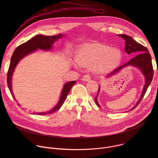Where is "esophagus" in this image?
I'll use <instances>...</instances> for the list:
<instances>
[{"label": "esophagus", "mask_w": 158, "mask_h": 158, "mask_svg": "<svg viewBox=\"0 0 158 158\" xmlns=\"http://www.w3.org/2000/svg\"><path fill=\"white\" fill-rule=\"evenodd\" d=\"M82 79L83 81L87 82V81H89L91 80V77H90V76L89 74H85V76H84V77H82Z\"/></svg>", "instance_id": "1"}]
</instances>
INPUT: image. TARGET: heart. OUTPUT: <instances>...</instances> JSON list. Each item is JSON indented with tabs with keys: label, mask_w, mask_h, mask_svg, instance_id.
Listing matches in <instances>:
<instances>
[{
	"label": "heart",
	"mask_w": 158,
	"mask_h": 158,
	"mask_svg": "<svg viewBox=\"0 0 158 158\" xmlns=\"http://www.w3.org/2000/svg\"><path fill=\"white\" fill-rule=\"evenodd\" d=\"M78 65L84 68L93 69L99 74H105L114 70L122 60L121 51L107 44L91 42L81 44L76 54Z\"/></svg>",
	"instance_id": "heart-1"
}]
</instances>
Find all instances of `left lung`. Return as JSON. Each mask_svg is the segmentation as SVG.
Instances as JSON below:
<instances>
[{"label": "left lung", "mask_w": 158, "mask_h": 158, "mask_svg": "<svg viewBox=\"0 0 158 158\" xmlns=\"http://www.w3.org/2000/svg\"><path fill=\"white\" fill-rule=\"evenodd\" d=\"M119 37H121L123 39L125 40V52L127 54H130L132 53H140L139 54H138L137 56L131 59L129 62H127L126 64L119 66L114 71H112L111 73H110L109 75H107V77H110L113 75H115L118 74L120 71H121L123 69L125 68L127 66H133L136 67V68L139 69L143 74L144 76L145 79V84L143 87V91L141 94V96L139 98V99L137 103L132 108H131L129 110L134 109L136 107L138 104L141 102L142 99L143 98L147 89L150 85L152 77H153V68L152 65V60L151 55L148 50V49L143 46V45L140 44L139 43L137 42L136 40H134L131 37L126 35V34H119L118 35ZM100 91V86H99L98 93L97 96L95 98V102L98 106L99 107H101V106L99 104L98 101V96Z\"/></svg>", "instance_id": "8db88e82"}]
</instances>
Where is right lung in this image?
I'll return each mask as SVG.
<instances>
[{"label":"right lung","instance_id":"right-lung-1","mask_svg":"<svg viewBox=\"0 0 158 158\" xmlns=\"http://www.w3.org/2000/svg\"><path fill=\"white\" fill-rule=\"evenodd\" d=\"M62 36H64V35L60 34L53 36L37 35L32 37L31 39L27 41L26 42L20 45L19 46H18L15 49L10 59V65L9 67L7 77V85L14 100H16V99L14 96V93L12 89V78L15 67L17 66L19 62L26 56L29 55L31 53H32L33 52L38 49H41L43 51L51 50L52 48V44L59 39L62 38ZM76 81H73L67 82L64 84L59 102L57 104V105L55 107H54L51 110L48 112H35V113L33 112V114L37 115H46L48 114H49L59 109L64 104L67 95H68L71 89L76 84ZM19 105H20V104H19Z\"/></svg>","mask_w":158,"mask_h":158}]
</instances>
